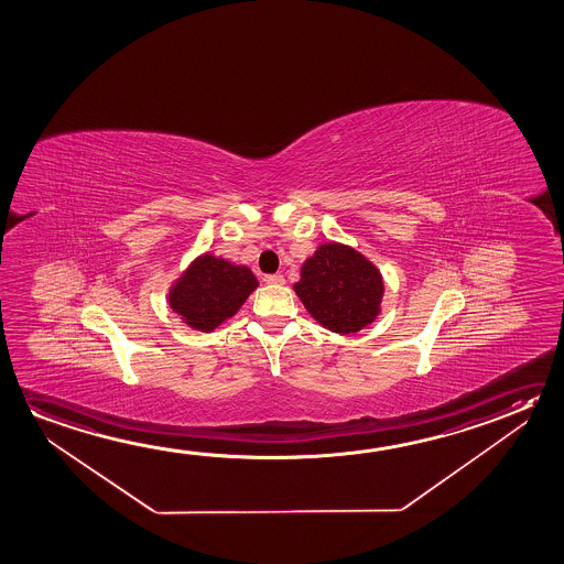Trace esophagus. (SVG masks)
Wrapping results in <instances>:
<instances>
[{
    "label": "esophagus",
    "instance_id": "esophagus-1",
    "mask_svg": "<svg viewBox=\"0 0 564 564\" xmlns=\"http://www.w3.org/2000/svg\"><path fill=\"white\" fill-rule=\"evenodd\" d=\"M264 282H267V284H284L286 280H284L282 274H267V276H264Z\"/></svg>",
    "mask_w": 564,
    "mask_h": 564
}]
</instances>
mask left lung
<instances>
[{"instance_id": "8db88e82", "label": "left lung", "mask_w": 564, "mask_h": 564, "mask_svg": "<svg viewBox=\"0 0 564 564\" xmlns=\"http://www.w3.org/2000/svg\"><path fill=\"white\" fill-rule=\"evenodd\" d=\"M294 290L315 322L329 332L350 335L378 317L384 282L365 254L349 245L325 242L302 264Z\"/></svg>"}]
</instances>
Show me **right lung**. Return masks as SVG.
Returning <instances> with one entry per match:
<instances>
[{
    "mask_svg": "<svg viewBox=\"0 0 564 564\" xmlns=\"http://www.w3.org/2000/svg\"><path fill=\"white\" fill-rule=\"evenodd\" d=\"M257 286L259 280L251 269L206 252L174 282L169 304L188 327L212 333L239 312Z\"/></svg>",
    "mask_w": 564,
    "mask_h": 564,
    "instance_id": "1",
    "label": "right lung"
}]
</instances>
